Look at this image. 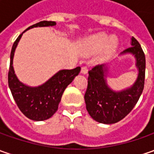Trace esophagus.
I'll list each match as a JSON object with an SVG mask.
<instances>
[{"mask_svg":"<svg viewBox=\"0 0 154 154\" xmlns=\"http://www.w3.org/2000/svg\"><path fill=\"white\" fill-rule=\"evenodd\" d=\"M80 73L82 74H86L88 73V69H87L86 67H82V68H81V70H80Z\"/></svg>","mask_w":154,"mask_h":154,"instance_id":"1","label":"esophagus"}]
</instances>
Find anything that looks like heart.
Returning <instances> with one entry per match:
<instances>
[{"label":"heart","instance_id":"1","mask_svg":"<svg viewBox=\"0 0 154 154\" xmlns=\"http://www.w3.org/2000/svg\"><path fill=\"white\" fill-rule=\"evenodd\" d=\"M119 42L116 36L108 38L105 33H98L86 39L83 49V55L91 56L100 51L96 60L98 62H104L115 54Z\"/></svg>","mask_w":154,"mask_h":154}]
</instances>
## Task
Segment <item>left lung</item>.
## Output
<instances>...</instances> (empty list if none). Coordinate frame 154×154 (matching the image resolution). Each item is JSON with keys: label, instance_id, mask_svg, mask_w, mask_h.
<instances>
[{"label": "left lung", "instance_id": "obj_1", "mask_svg": "<svg viewBox=\"0 0 154 154\" xmlns=\"http://www.w3.org/2000/svg\"><path fill=\"white\" fill-rule=\"evenodd\" d=\"M131 47L121 56L131 54L135 58L137 78L131 86L121 91L111 89L107 83L109 65H98L88 72V85L85 94L86 109L93 120L103 124L121 121L133 109L144 88L146 58L139 42L131 38Z\"/></svg>", "mask_w": 154, "mask_h": 154}]
</instances>
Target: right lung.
<instances>
[{
  "instance_id": "add662e5",
  "label": "right lung",
  "mask_w": 154,
  "mask_h": 154,
  "mask_svg": "<svg viewBox=\"0 0 154 154\" xmlns=\"http://www.w3.org/2000/svg\"><path fill=\"white\" fill-rule=\"evenodd\" d=\"M56 25L55 21H41L28 27L24 32L34 27L54 26ZM24 32L16 39L11 51L8 86L14 101L24 115L33 121H45L56 113L64 90L79 74L80 68L60 70L40 86L25 85L16 76L13 66L15 50Z\"/></svg>"
}]
</instances>
